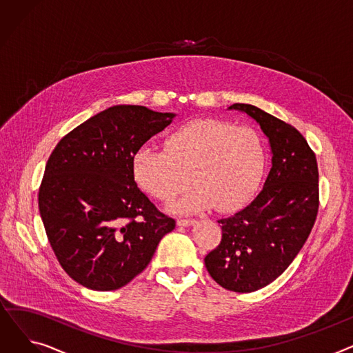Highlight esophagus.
I'll return each instance as SVG.
<instances>
[{
	"label": "esophagus",
	"mask_w": 353,
	"mask_h": 353,
	"mask_svg": "<svg viewBox=\"0 0 353 353\" xmlns=\"http://www.w3.org/2000/svg\"><path fill=\"white\" fill-rule=\"evenodd\" d=\"M196 223H197V221L194 219H179L177 220V225L183 226V228H189V226H193Z\"/></svg>",
	"instance_id": "obj_1"
}]
</instances>
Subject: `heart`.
I'll return each mask as SVG.
<instances>
[{
	"mask_svg": "<svg viewBox=\"0 0 353 353\" xmlns=\"http://www.w3.org/2000/svg\"><path fill=\"white\" fill-rule=\"evenodd\" d=\"M265 148L250 128L200 120L167 136L164 150L143 145L133 156V176L145 193L169 201L190 181L194 189L173 203L174 212L216 208L230 212L254 194L265 172Z\"/></svg>",
	"mask_w": 353,
	"mask_h": 353,
	"instance_id": "heart-1",
	"label": "heart"
}]
</instances>
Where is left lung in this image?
Here are the masks:
<instances>
[{
	"mask_svg": "<svg viewBox=\"0 0 353 353\" xmlns=\"http://www.w3.org/2000/svg\"><path fill=\"white\" fill-rule=\"evenodd\" d=\"M249 116L268 140L270 172L248 208L221 219V242L205 257L213 279L249 293L277 279L303 248L319 208L318 163L305 137L290 124L252 104H232Z\"/></svg>",
	"mask_w": 353,
	"mask_h": 353,
	"instance_id": "8db88e82",
	"label": "left lung"
}]
</instances>
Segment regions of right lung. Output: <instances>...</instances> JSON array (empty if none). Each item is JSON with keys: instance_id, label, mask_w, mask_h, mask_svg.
<instances>
[{"instance_id": "1", "label": "right lung", "mask_w": 353, "mask_h": 353, "mask_svg": "<svg viewBox=\"0 0 353 353\" xmlns=\"http://www.w3.org/2000/svg\"><path fill=\"white\" fill-rule=\"evenodd\" d=\"M174 117L143 105H113L52 150L39 193L40 216L61 268L84 288H123L176 228L133 176L134 153Z\"/></svg>"}]
</instances>
